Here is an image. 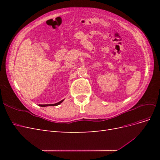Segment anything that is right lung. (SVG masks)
<instances>
[{"label":"right lung","instance_id":"right-lung-1","mask_svg":"<svg viewBox=\"0 0 160 160\" xmlns=\"http://www.w3.org/2000/svg\"><path fill=\"white\" fill-rule=\"evenodd\" d=\"M62 101H63V100H62L61 101H59V102H58L57 103H55V104H48V105H39L40 106H41V107H46V106H56V105H59L60 103H61Z\"/></svg>","mask_w":160,"mask_h":160}]
</instances>
